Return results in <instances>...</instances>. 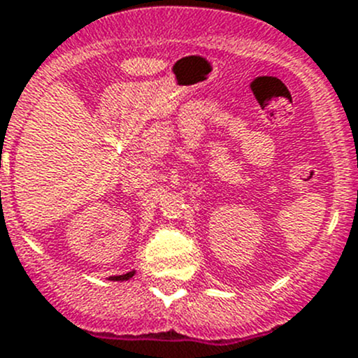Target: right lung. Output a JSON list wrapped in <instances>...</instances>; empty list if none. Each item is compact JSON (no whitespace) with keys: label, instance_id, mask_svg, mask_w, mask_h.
Here are the masks:
<instances>
[{"label":"right lung","instance_id":"right-lung-1","mask_svg":"<svg viewBox=\"0 0 358 358\" xmlns=\"http://www.w3.org/2000/svg\"><path fill=\"white\" fill-rule=\"evenodd\" d=\"M133 275H135V270H133V272L124 273V275H114V277H110V280H129Z\"/></svg>","mask_w":358,"mask_h":358}]
</instances>
